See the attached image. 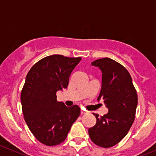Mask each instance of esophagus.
Instances as JSON below:
<instances>
[{
	"instance_id": "esophagus-1",
	"label": "esophagus",
	"mask_w": 156,
	"mask_h": 156,
	"mask_svg": "<svg viewBox=\"0 0 156 156\" xmlns=\"http://www.w3.org/2000/svg\"><path fill=\"white\" fill-rule=\"evenodd\" d=\"M86 113H87V112L85 111V110H82V109H81V115H85V114H86Z\"/></svg>"
}]
</instances>
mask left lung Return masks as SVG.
<instances>
[{
	"label": "left lung",
	"mask_w": 156,
	"mask_h": 156,
	"mask_svg": "<svg viewBox=\"0 0 156 156\" xmlns=\"http://www.w3.org/2000/svg\"><path fill=\"white\" fill-rule=\"evenodd\" d=\"M102 71L101 89L98 100L103 99L108 112L103 116L94 114L95 126L88 129L90 139L95 145L110 148L127 135L135 118L137 91L128 70L109 58L91 63Z\"/></svg>",
	"instance_id": "8db88e82"
}]
</instances>
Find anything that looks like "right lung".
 Here are the masks:
<instances>
[{
  "mask_svg": "<svg viewBox=\"0 0 156 156\" xmlns=\"http://www.w3.org/2000/svg\"><path fill=\"white\" fill-rule=\"evenodd\" d=\"M81 58L61 55L45 57L26 76L21 93L24 119L31 133L48 146L62 143L80 115L78 105L67 107L57 101V91L66 88L69 77Z\"/></svg>",
  "mask_w": 156,
  "mask_h": 156,
  "instance_id": "1",
  "label": "right lung"
}]
</instances>
